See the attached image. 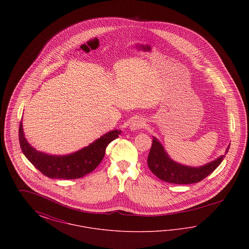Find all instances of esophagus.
Wrapping results in <instances>:
<instances>
[{
	"mask_svg": "<svg viewBox=\"0 0 249 249\" xmlns=\"http://www.w3.org/2000/svg\"><path fill=\"white\" fill-rule=\"evenodd\" d=\"M145 125V122L144 120L142 119H134L131 124H130V130H139V129H142V127Z\"/></svg>",
	"mask_w": 249,
	"mask_h": 249,
	"instance_id": "1",
	"label": "esophagus"
}]
</instances>
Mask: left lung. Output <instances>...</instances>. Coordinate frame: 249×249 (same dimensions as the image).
Returning a JSON list of instances; mask_svg holds the SVG:
<instances>
[{
	"label": "left lung",
	"instance_id": "obj_1",
	"mask_svg": "<svg viewBox=\"0 0 249 249\" xmlns=\"http://www.w3.org/2000/svg\"><path fill=\"white\" fill-rule=\"evenodd\" d=\"M231 143L221 155L213 161L199 167L184 165L172 160L166 152L163 145L156 137H153L152 146L147 158V165L155 176L160 180L172 184H193L198 183L208 177L222 162L228 153Z\"/></svg>",
	"mask_w": 249,
	"mask_h": 249
}]
</instances>
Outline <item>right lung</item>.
I'll list each match as a JSON object with an SVG mask.
<instances>
[{
  "label": "right lung",
  "mask_w": 249,
  "mask_h": 249,
  "mask_svg": "<svg viewBox=\"0 0 249 249\" xmlns=\"http://www.w3.org/2000/svg\"><path fill=\"white\" fill-rule=\"evenodd\" d=\"M120 130H110L82 149L68 155L47 154L36 150L27 141L22 121L19 124L18 137L21 150L29 161L49 178L77 179L91 173L103 160L109 142L119 137Z\"/></svg>",
  "instance_id": "1"
}]
</instances>
